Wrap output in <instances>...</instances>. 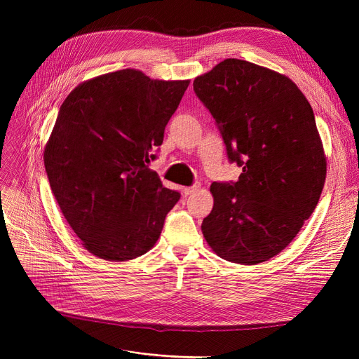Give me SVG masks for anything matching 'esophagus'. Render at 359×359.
I'll return each instance as SVG.
<instances>
[{
    "mask_svg": "<svg viewBox=\"0 0 359 359\" xmlns=\"http://www.w3.org/2000/svg\"><path fill=\"white\" fill-rule=\"evenodd\" d=\"M201 186L199 184H194V186H191V187H184V190H182V193L186 194V196H190V194H193L194 191H196L198 189H199Z\"/></svg>",
    "mask_w": 359,
    "mask_h": 359,
    "instance_id": "obj_1",
    "label": "esophagus"
}]
</instances>
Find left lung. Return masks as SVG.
Returning a JSON list of instances; mask_svg holds the SVG:
<instances>
[{
    "instance_id": "8db88e82",
    "label": "left lung",
    "mask_w": 359,
    "mask_h": 359,
    "mask_svg": "<svg viewBox=\"0 0 359 359\" xmlns=\"http://www.w3.org/2000/svg\"><path fill=\"white\" fill-rule=\"evenodd\" d=\"M194 93L219 126L236 182H212L202 222L212 252L256 265L285 250L313 214L327 157L306 95L287 76L227 58L198 76Z\"/></svg>"
}]
</instances>
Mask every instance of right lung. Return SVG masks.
<instances>
[{"label": "right lung", "instance_id": "1", "mask_svg": "<svg viewBox=\"0 0 359 359\" xmlns=\"http://www.w3.org/2000/svg\"><path fill=\"white\" fill-rule=\"evenodd\" d=\"M190 81H158L135 69L100 74L67 95L45 147L57 203L94 256L145 255L180 193L148 165Z\"/></svg>", "mask_w": 359, "mask_h": 359}]
</instances>
